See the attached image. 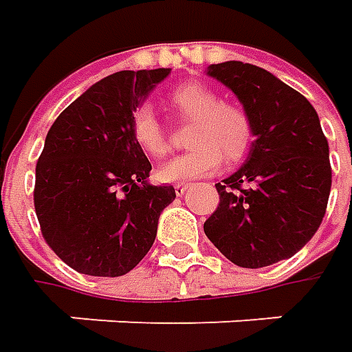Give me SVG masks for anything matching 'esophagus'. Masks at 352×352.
Listing matches in <instances>:
<instances>
[{"label": "esophagus", "instance_id": "obj_1", "mask_svg": "<svg viewBox=\"0 0 352 352\" xmlns=\"http://www.w3.org/2000/svg\"><path fill=\"white\" fill-rule=\"evenodd\" d=\"M188 188H190L188 184H176L174 186V192H176V196H184L188 192Z\"/></svg>", "mask_w": 352, "mask_h": 352}]
</instances>
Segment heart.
<instances>
[{
	"mask_svg": "<svg viewBox=\"0 0 352 352\" xmlns=\"http://www.w3.org/2000/svg\"><path fill=\"white\" fill-rule=\"evenodd\" d=\"M170 103L188 121L190 151L170 158L156 170L164 182H186L210 176L223 164H236L249 155L254 141V127L249 113L235 103L219 100L206 84L188 82L172 91ZM133 139L148 156H162L168 148L166 131L155 111L146 105L133 116Z\"/></svg>",
	"mask_w": 352,
	"mask_h": 352,
	"instance_id": "heart-1",
	"label": "heart"
}]
</instances>
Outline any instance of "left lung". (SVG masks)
<instances>
[{
  "mask_svg": "<svg viewBox=\"0 0 352 352\" xmlns=\"http://www.w3.org/2000/svg\"><path fill=\"white\" fill-rule=\"evenodd\" d=\"M208 76L243 103L254 141L245 164L215 184L219 206L204 231L236 266L286 261L316 235L331 192L329 144L318 111L300 91L252 64H211Z\"/></svg>",
  "mask_w": 352,
  "mask_h": 352,
  "instance_id": "1",
  "label": "left lung"
}]
</instances>
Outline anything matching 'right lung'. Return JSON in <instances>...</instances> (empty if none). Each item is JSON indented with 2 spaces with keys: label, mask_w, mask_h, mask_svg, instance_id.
<instances>
[{
  "label": "right lung",
  "mask_w": 352,
  "mask_h": 352,
  "mask_svg": "<svg viewBox=\"0 0 352 352\" xmlns=\"http://www.w3.org/2000/svg\"><path fill=\"white\" fill-rule=\"evenodd\" d=\"M170 68L121 70L96 82L48 131L36 162L34 211L48 247L76 272L123 276L151 250L172 186L146 182L133 113Z\"/></svg>",
  "instance_id": "obj_1"
}]
</instances>
